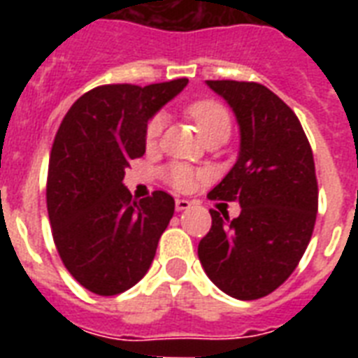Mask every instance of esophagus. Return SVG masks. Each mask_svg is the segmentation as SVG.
<instances>
[{
	"mask_svg": "<svg viewBox=\"0 0 358 358\" xmlns=\"http://www.w3.org/2000/svg\"><path fill=\"white\" fill-rule=\"evenodd\" d=\"M174 206H176V212H184V210H189L191 202L185 201V199H176Z\"/></svg>",
	"mask_w": 358,
	"mask_h": 358,
	"instance_id": "1",
	"label": "esophagus"
}]
</instances>
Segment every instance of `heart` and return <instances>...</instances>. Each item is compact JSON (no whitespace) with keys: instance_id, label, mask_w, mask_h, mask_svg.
Instances as JSON below:
<instances>
[{"instance_id":"heart-1","label":"heart","mask_w":358,"mask_h":358,"mask_svg":"<svg viewBox=\"0 0 358 358\" xmlns=\"http://www.w3.org/2000/svg\"><path fill=\"white\" fill-rule=\"evenodd\" d=\"M187 113H189L191 120L195 122L199 134L202 135V139L208 137V135L217 134V131H230V115L229 111L221 106L219 102H213V100H201V102L191 103L187 108ZM163 124L165 119L163 115H156L152 117L148 126H146V141L148 143H154V141L159 137L163 129ZM196 173L193 169H189L187 165H171L167 169V178L169 182L176 187V189H187L193 180H195Z\"/></svg>"}]
</instances>
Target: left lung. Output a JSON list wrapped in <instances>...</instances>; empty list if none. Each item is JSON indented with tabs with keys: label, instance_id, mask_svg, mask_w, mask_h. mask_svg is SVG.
Segmentation results:
<instances>
[{
	"label": "left lung",
	"instance_id": "obj_1",
	"mask_svg": "<svg viewBox=\"0 0 358 358\" xmlns=\"http://www.w3.org/2000/svg\"><path fill=\"white\" fill-rule=\"evenodd\" d=\"M234 111L239 152L210 199L234 201L239 217L210 210L212 229L199 260L221 292L260 299L294 273L310 241L317 213L312 148L295 113L260 83L206 81Z\"/></svg>",
	"mask_w": 358,
	"mask_h": 358
}]
</instances>
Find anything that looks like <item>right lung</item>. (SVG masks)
<instances>
[{
    "mask_svg": "<svg viewBox=\"0 0 358 358\" xmlns=\"http://www.w3.org/2000/svg\"><path fill=\"white\" fill-rule=\"evenodd\" d=\"M185 85L182 78L96 87L59 126L48 167V215L64 267L92 294H122L150 269L174 199L154 191L134 201L124 169L145 154L148 120Z\"/></svg>",
    "mask_w": 358,
    "mask_h": 358,
    "instance_id": "right-lung-1",
    "label": "right lung"
}]
</instances>
